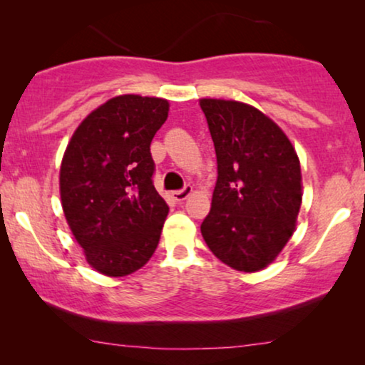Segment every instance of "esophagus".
Wrapping results in <instances>:
<instances>
[{"label":"esophagus","mask_w":365,"mask_h":365,"mask_svg":"<svg viewBox=\"0 0 365 365\" xmlns=\"http://www.w3.org/2000/svg\"><path fill=\"white\" fill-rule=\"evenodd\" d=\"M191 194H192V187L191 186H186L184 189H181V191H174L173 192V197H174V201L182 202V201H186V199L191 196Z\"/></svg>","instance_id":"obj_1"}]
</instances>
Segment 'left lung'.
Instances as JSON below:
<instances>
[{
    "label": "left lung",
    "instance_id": "left-lung-1",
    "mask_svg": "<svg viewBox=\"0 0 365 365\" xmlns=\"http://www.w3.org/2000/svg\"><path fill=\"white\" fill-rule=\"evenodd\" d=\"M199 106L217 158L202 237L226 266L262 271L296 231L302 202L297 153L286 133L251 104L202 98Z\"/></svg>",
    "mask_w": 365,
    "mask_h": 365
}]
</instances>
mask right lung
Wrapping results in <instances>:
<instances>
[{"instance_id":"1","label":"right lung","mask_w":365,"mask_h":365,"mask_svg":"<svg viewBox=\"0 0 365 365\" xmlns=\"http://www.w3.org/2000/svg\"><path fill=\"white\" fill-rule=\"evenodd\" d=\"M168 99L121 94L83 119L59 169L64 217L86 262L109 277L136 272L156 251L169 207L154 189L151 141Z\"/></svg>"}]
</instances>
